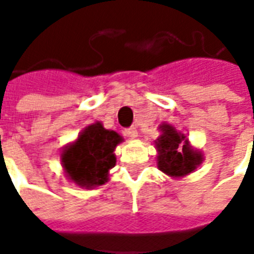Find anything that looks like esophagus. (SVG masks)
I'll return each mask as SVG.
<instances>
[{
	"mask_svg": "<svg viewBox=\"0 0 254 254\" xmlns=\"http://www.w3.org/2000/svg\"><path fill=\"white\" fill-rule=\"evenodd\" d=\"M126 136L128 137V139L133 140L137 137V129L135 127H131V128H127L126 129Z\"/></svg>",
	"mask_w": 254,
	"mask_h": 254,
	"instance_id": "1",
	"label": "esophagus"
}]
</instances>
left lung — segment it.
<instances>
[{"label": "left lung", "instance_id": "1", "mask_svg": "<svg viewBox=\"0 0 254 254\" xmlns=\"http://www.w3.org/2000/svg\"><path fill=\"white\" fill-rule=\"evenodd\" d=\"M161 132L155 140L157 168L172 178H182L195 172L203 162V153L190 144L189 137L169 123L159 126Z\"/></svg>", "mask_w": 254, "mask_h": 254}]
</instances>
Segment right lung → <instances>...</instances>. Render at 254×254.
Segmentation results:
<instances>
[{
    "mask_svg": "<svg viewBox=\"0 0 254 254\" xmlns=\"http://www.w3.org/2000/svg\"><path fill=\"white\" fill-rule=\"evenodd\" d=\"M123 137L101 122L86 126L74 141L63 148L60 160L68 181L82 189H95L109 181L117 164L115 148Z\"/></svg>",
    "mask_w": 254,
    "mask_h": 254,
    "instance_id": "right-lung-1",
    "label": "right lung"
}]
</instances>
